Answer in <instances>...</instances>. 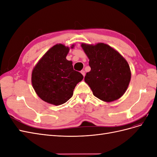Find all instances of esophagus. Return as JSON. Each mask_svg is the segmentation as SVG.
Instances as JSON below:
<instances>
[{
    "mask_svg": "<svg viewBox=\"0 0 157 157\" xmlns=\"http://www.w3.org/2000/svg\"><path fill=\"white\" fill-rule=\"evenodd\" d=\"M80 73H81V74L83 75V77H84V76H85V71L84 70H82L81 71H80Z\"/></svg>",
    "mask_w": 157,
    "mask_h": 157,
    "instance_id": "obj_1",
    "label": "esophagus"
}]
</instances>
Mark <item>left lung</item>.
I'll use <instances>...</instances> for the list:
<instances>
[{
  "label": "left lung",
  "mask_w": 157,
  "mask_h": 157,
  "mask_svg": "<svg viewBox=\"0 0 157 157\" xmlns=\"http://www.w3.org/2000/svg\"><path fill=\"white\" fill-rule=\"evenodd\" d=\"M81 47L91 67L85 76L84 81L93 94L105 102L121 98L131 79V71L127 61L119 52L102 42L95 45L82 43Z\"/></svg>",
  "instance_id": "left-lung-1"
}]
</instances>
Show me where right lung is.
I'll use <instances>...</instances> for the list:
<instances>
[{
    "mask_svg": "<svg viewBox=\"0 0 157 157\" xmlns=\"http://www.w3.org/2000/svg\"><path fill=\"white\" fill-rule=\"evenodd\" d=\"M69 50L62 44L54 45L33 69L32 86L38 96L46 103L60 105L67 102L73 96L75 86L83 79L82 75L73 69L72 61L66 59Z\"/></svg>",
    "mask_w": 157,
    "mask_h": 157,
    "instance_id": "right-lung-1",
    "label": "right lung"
}]
</instances>
